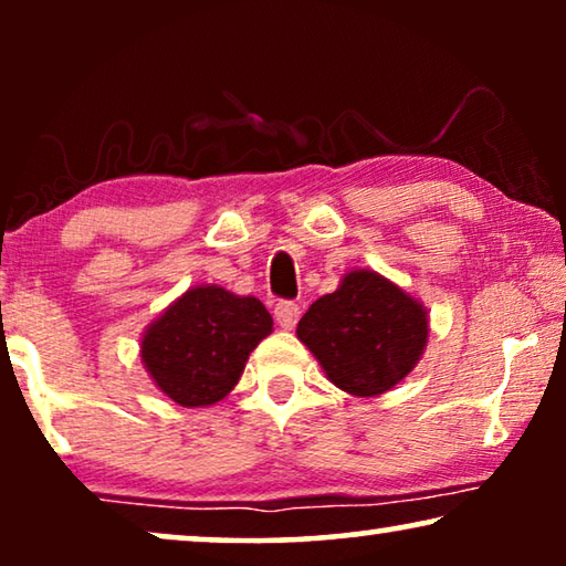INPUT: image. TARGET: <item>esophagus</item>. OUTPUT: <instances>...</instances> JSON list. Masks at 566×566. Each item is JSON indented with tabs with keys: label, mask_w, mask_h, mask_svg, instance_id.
Wrapping results in <instances>:
<instances>
[{
	"label": "esophagus",
	"mask_w": 566,
	"mask_h": 566,
	"mask_svg": "<svg viewBox=\"0 0 566 566\" xmlns=\"http://www.w3.org/2000/svg\"><path fill=\"white\" fill-rule=\"evenodd\" d=\"M298 316H301V308L298 304H293V301H277L275 304V322L281 324L283 329L296 327Z\"/></svg>",
	"instance_id": "esophagus-1"
}]
</instances>
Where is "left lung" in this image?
Returning a JSON list of instances; mask_svg holds the SVG:
<instances>
[{"instance_id":"obj_1","label":"left lung","mask_w":566,"mask_h":566,"mask_svg":"<svg viewBox=\"0 0 566 566\" xmlns=\"http://www.w3.org/2000/svg\"><path fill=\"white\" fill-rule=\"evenodd\" d=\"M428 324L422 301L376 270H350L335 293L308 306L296 335L337 389L378 397L420 363Z\"/></svg>"}]
</instances>
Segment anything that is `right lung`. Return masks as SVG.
<instances>
[{
  "mask_svg": "<svg viewBox=\"0 0 566 566\" xmlns=\"http://www.w3.org/2000/svg\"><path fill=\"white\" fill-rule=\"evenodd\" d=\"M273 332L260 298L196 285L172 301L142 337V363L180 407H211L234 389L247 358Z\"/></svg>",
  "mask_w": 566,
  "mask_h": 566,
  "instance_id": "1",
  "label": "right lung"
}]
</instances>
